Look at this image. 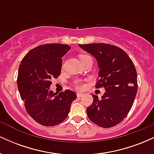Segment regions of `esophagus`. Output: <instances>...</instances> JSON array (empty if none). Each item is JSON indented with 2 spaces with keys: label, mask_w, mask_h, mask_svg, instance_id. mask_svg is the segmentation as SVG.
Wrapping results in <instances>:
<instances>
[{
  "label": "esophagus",
  "mask_w": 154,
  "mask_h": 154,
  "mask_svg": "<svg viewBox=\"0 0 154 154\" xmlns=\"http://www.w3.org/2000/svg\"><path fill=\"white\" fill-rule=\"evenodd\" d=\"M84 95H85L84 93H77V94L78 98H81V97H82Z\"/></svg>",
  "instance_id": "1"
}]
</instances>
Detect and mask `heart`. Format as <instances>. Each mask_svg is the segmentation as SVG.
I'll return each instance as SVG.
<instances>
[{
	"instance_id": "obj_1",
	"label": "heart",
	"mask_w": 154,
	"mask_h": 154,
	"mask_svg": "<svg viewBox=\"0 0 154 154\" xmlns=\"http://www.w3.org/2000/svg\"><path fill=\"white\" fill-rule=\"evenodd\" d=\"M89 57V56H88V55H80L79 56V59H80V61H82V60L85 59L86 58ZM75 85L76 86V88H77L78 89H82L83 88H84V85H83L82 82H81L80 80H77L76 82H75Z\"/></svg>"
}]
</instances>
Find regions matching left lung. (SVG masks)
Instances as JSON below:
<instances>
[{
	"label": "left lung",
	"instance_id": "left-lung-1",
	"mask_svg": "<svg viewBox=\"0 0 154 154\" xmlns=\"http://www.w3.org/2000/svg\"><path fill=\"white\" fill-rule=\"evenodd\" d=\"M94 56L99 68L96 88H105L101 99L93 95L86 109L88 118L103 128L114 127L126 117L137 91V72L128 54L120 48L105 43L79 45Z\"/></svg>",
	"mask_w": 154,
	"mask_h": 154
}]
</instances>
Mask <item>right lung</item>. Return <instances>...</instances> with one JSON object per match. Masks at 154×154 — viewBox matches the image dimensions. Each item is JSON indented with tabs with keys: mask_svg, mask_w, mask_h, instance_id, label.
Instances as JSON below:
<instances>
[{
	"mask_svg": "<svg viewBox=\"0 0 154 154\" xmlns=\"http://www.w3.org/2000/svg\"><path fill=\"white\" fill-rule=\"evenodd\" d=\"M71 47L66 44L41 45L29 51L19 67L17 86L29 115L45 127L62 122L68 116L75 92L51 91V79L61 75L62 59Z\"/></svg>",
	"mask_w": 154,
	"mask_h": 154,
	"instance_id": "add662e5",
	"label": "right lung"
}]
</instances>
